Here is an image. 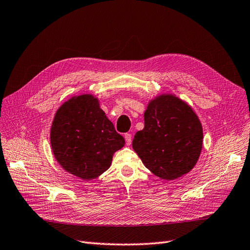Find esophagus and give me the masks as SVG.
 Wrapping results in <instances>:
<instances>
[{"label":"esophagus","instance_id":"esophagus-1","mask_svg":"<svg viewBox=\"0 0 250 250\" xmlns=\"http://www.w3.org/2000/svg\"><path fill=\"white\" fill-rule=\"evenodd\" d=\"M124 138H125V141H126V145L129 146L131 144V134L130 133H125Z\"/></svg>","mask_w":250,"mask_h":250}]
</instances>
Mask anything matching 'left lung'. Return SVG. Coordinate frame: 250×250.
I'll return each mask as SVG.
<instances>
[{"mask_svg": "<svg viewBox=\"0 0 250 250\" xmlns=\"http://www.w3.org/2000/svg\"><path fill=\"white\" fill-rule=\"evenodd\" d=\"M145 127L138 131L132 148L154 175L173 180L190 172L202 149L203 132L191 106L173 95L151 100L144 113Z\"/></svg>", "mask_w": 250, "mask_h": 250, "instance_id": "obj_1", "label": "left lung"}]
</instances>
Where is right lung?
I'll return each instance as SVG.
<instances>
[{
  "label": "right lung",
  "mask_w": 250,
  "mask_h": 250,
  "mask_svg": "<svg viewBox=\"0 0 250 250\" xmlns=\"http://www.w3.org/2000/svg\"><path fill=\"white\" fill-rule=\"evenodd\" d=\"M51 147L56 161L73 175L90 180L106 171L113 153L125 145L93 95L64 102L51 127Z\"/></svg>",
  "instance_id": "obj_1"
}]
</instances>
